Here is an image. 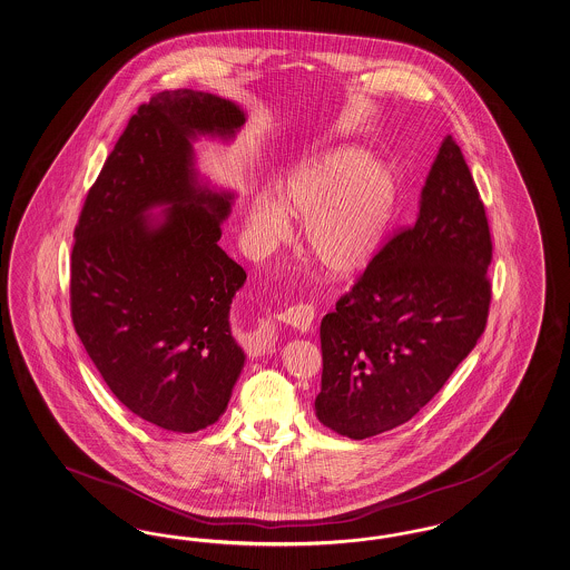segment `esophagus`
Instances as JSON below:
<instances>
[{"label": "esophagus", "mask_w": 570, "mask_h": 570, "mask_svg": "<svg viewBox=\"0 0 570 570\" xmlns=\"http://www.w3.org/2000/svg\"><path fill=\"white\" fill-rule=\"evenodd\" d=\"M315 320V308L311 305H303V303H296L293 307L284 308L279 315H277V322L282 324L291 325L296 332L305 334L308 332V327Z\"/></svg>", "instance_id": "obj_1"}]
</instances>
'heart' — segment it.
I'll return each mask as SVG.
<instances>
[{
	"label": "heart",
	"instance_id": "1",
	"mask_svg": "<svg viewBox=\"0 0 570 570\" xmlns=\"http://www.w3.org/2000/svg\"><path fill=\"white\" fill-rule=\"evenodd\" d=\"M396 205L392 171L358 147H336L294 169L277 200L257 197L245 212L248 246L267 255L303 222V248L327 276L351 277L377 255Z\"/></svg>",
	"mask_w": 570,
	"mask_h": 570
}]
</instances>
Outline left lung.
Wrapping results in <instances>:
<instances>
[{
    "instance_id": "obj_1",
    "label": "left lung",
    "mask_w": 570,
    "mask_h": 570,
    "mask_svg": "<svg viewBox=\"0 0 570 570\" xmlns=\"http://www.w3.org/2000/svg\"><path fill=\"white\" fill-rule=\"evenodd\" d=\"M485 207L448 135L421 188L416 222L373 257L322 320L315 415L351 440L406 423L481 338L492 286Z\"/></svg>"
}]
</instances>
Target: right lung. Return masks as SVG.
<instances>
[{"instance_id":"1","label":"right lung","mask_w":570,"mask_h":570,"mask_svg":"<svg viewBox=\"0 0 570 570\" xmlns=\"http://www.w3.org/2000/svg\"><path fill=\"white\" fill-rule=\"evenodd\" d=\"M230 99L157 92L130 118L78 217L72 322L111 394L161 430L195 433L226 413L246 354L232 298L246 272L217 245L236 195L197 168L193 142H230Z\"/></svg>"}]
</instances>
